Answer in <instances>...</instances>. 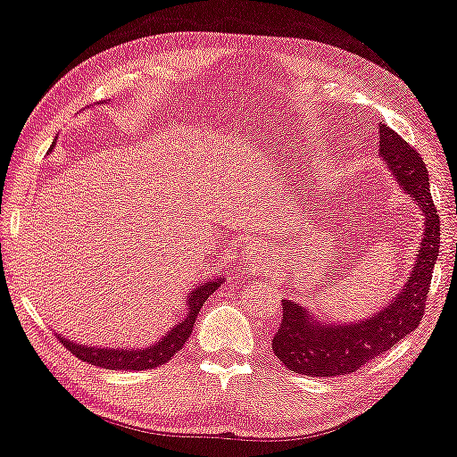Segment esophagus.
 <instances>
[{
    "instance_id": "34e87169",
    "label": "esophagus",
    "mask_w": 457,
    "mask_h": 457,
    "mask_svg": "<svg viewBox=\"0 0 457 457\" xmlns=\"http://www.w3.org/2000/svg\"><path fill=\"white\" fill-rule=\"evenodd\" d=\"M263 263V253L259 251L257 246H248L245 253H242V265H245L246 273H254Z\"/></svg>"
}]
</instances>
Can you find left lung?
Here are the masks:
<instances>
[{"label":"left lung","instance_id":"obj_1","mask_svg":"<svg viewBox=\"0 0 457 457\" xmlns=\"http://www.w3.org/2000/svg\"><path fill=\"white\" fill-rule=\"evenodd\" d=\"M378 133L380 161L401 190L410 194L424 217L422 240L416 248L413 267L397 295L363 320L338 324L321 318L301 303L282 301L284 320L271 340V349L290 372L312 378H334L357 372L380 353L407 338L424 318V303L439 257L441 236L439 215L430 196L428 171L418 152L391 127L380 125Z\"/></svg>","mask_w":457,"mask_h":457}]
</instances>
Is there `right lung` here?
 <instances>
[{"mask_svg": "<svg viewBox=\"0 0 457 457\" xmlns=\"http://www.w3.org/2000/svg\"><path fill=\"white\" fill-rule=\"evenodd\" d=\"M225 282L221 276L206 278V282H200L190 288V295L186 296V315L173 328H169L167 334H162L156 343L150 346H91L85 343H72L71 338L58 334L60 343L69 349L79 360L91 363V366L106 368V370H152L162 366L178 353L186 340L190 338L192 328L196 324L198 312L203 303Z\"/></svg>", "mask_w": 457, "mask_h": 457, "instance_id": "right-lung-1", "label": "right lung"}]
</instances>
